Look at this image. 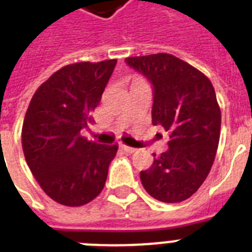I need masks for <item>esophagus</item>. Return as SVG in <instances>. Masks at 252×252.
<instances>
[{
  "label": "esophagus",
  "instance_id": "34e87169",
  "mask_svg": "<svg viewBox=\"0 0 252 252\" xmlns=\"http://www.w3.org/2000/svg\"><path fill=\"white\" fill-rule=\"evenodd\" d=\"M120 148H122L124 152H126V153H134V152H136V149H134V148L126 146V145H124V144H122V145H120Z\"/></svg>",
  "mask_w": 252,
  "mask_h": 252
}]
</instances>
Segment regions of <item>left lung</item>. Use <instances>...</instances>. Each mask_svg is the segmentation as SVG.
<instances>
[{
  "instance_id": "obj_1",
  "label": "left lung",
  "mask_w": 252,
  "mask_h": 252,
  "mask_svg": "<svg viewBox=\"0 0 252 252\" xmlns=\"http://www.w3.org/2000/svg\"><path fill=\"white\" fill-rule=\"evenodd\" d=\"M126 64L153 84V126L170 134L168 150L153 154L140 178L146 192L163 203L191 197L207 179L221 132L215 87L205 74L168 53L126 57Z\"/></svg>"
}]
</instances>
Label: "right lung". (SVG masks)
Returning a JSON list of instances; mask_svg holds the SVG:
<instances>
[{"instance_id":"1","label":"right lung","mask_w":252,"mask_h":252,"mask_svg":"<svg viewBox=\"0 0 252 252\" xmlns=\"http://www.w3.org/2000/svg\"><path fill=\"white\" fill-rule=\"evenodd\" d=\"M118 60L65 65L39 86L26 112L22 148L41 189L56 203L81 207L106 184L118 145L81 136Z\"/></svg>"}]
</instances>
